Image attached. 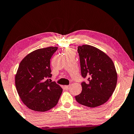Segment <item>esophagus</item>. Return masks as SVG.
Segmentation results:
<instances>
[{
  "instance_id": "34e87169",
  "label": "esophagus",
  "mask_w": 134,
  "mask_h": 134,
  "mask_svg": "<svg viewBox=\"0 0 134 134\" xmlns=\"http://www.w3.org/2000/svg\"><path fill=\"white\" fill-rule=\"evenodd\" d=\"M69 88H70V86L69 85H66V86H64V88H65V90H68L69 89Z\"/></svg>"
}]
</instances>
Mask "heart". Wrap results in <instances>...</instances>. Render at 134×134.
<instances>
[{
    "mask_svg": "<svg viewBox=\"0 0 134 134\" xmlns=\"http://www.w3.org/2000/svg\"><path fill=\"white\" fill-rule=\"evenodd\" d=\"M70 51H71V50H70Z\"/></svg>",
    "mask_w": 134,
    "mask_h": 134,
    "instance_id": "1",
    "label": "heart"
}]
</instances>
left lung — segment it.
<instances>
[{
  "label": "left lung",
  "mask_w": 134,
  "mask_h": 134,
  "mask_svg": "<svg viewBox=\"0 0 134 134\" xmlns=\"http://www.w3.org/2000/svg\"><path fill=\"white\" fill-rule=\"evenodd\" d=\"M81 75L88 81L82 82V92L75 96L79 104L90 108L107 102L116 88L117 73L113 61L94 46H79Z\"/></svg>",
  "instance_id": "8db88e82"
}]
</instances>
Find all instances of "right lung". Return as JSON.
Returning <instances> with one entry per match:
<instances>
[{"label":"right lung","instance_id":"obj_1","mask_svg":"<svg viewBox=\"0 0 134 134\" xmlns=\"http://www.w3.org/2000/svg\"><path fill=\"white\" fill-rule=\"evenodd\" d=\"M58 47L37 49L21 61L15 75L18 95L26 106L33 111L44 112L58 104L62 88L49 81L52 74L50 60Z\"/></svg>","mask_w":134,"mask_h":134}]
</instances>
